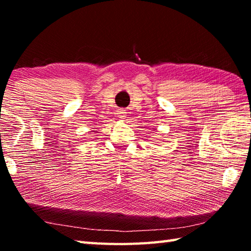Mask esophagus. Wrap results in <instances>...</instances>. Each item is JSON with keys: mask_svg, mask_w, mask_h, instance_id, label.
Listing matches in <instances>:
<instances>
[{"mask_svg": "<svg viewBox=\"0 0 251 251\" xmlns=\"http://www.w3.org/2000/svg\"><path fill=\"white\" fill-rule=\"evenodd\" d=\"M118 117L121 118V120H125L127 117V112L125 109H120L118 110Z\"/></svg>", "mask_w": 251, "mask_h": 251, "instance_id": "esophagus-1", "label": "esophagus"}]
</instances>
